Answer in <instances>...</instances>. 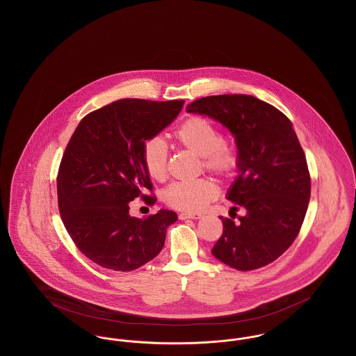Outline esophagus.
Instances as JSON below:
<instances>
[{
	"instance_id": "1",
	"label": "esophagus",
	"mask_w": 356,
	"mask_h": 356,
	"mask_svg": "<svg viewBox=\"0 0 356 356\" xmlns=\"http://www.w3.org/2000/svg\"><path fill=\"white\" fill-rule=\"evenodd\" d=\"M203 215L202 213H193V212H183L179 215V219L180 220H186V219H193V220H197V219H202Z\"/></svg>"
}]
</instances>
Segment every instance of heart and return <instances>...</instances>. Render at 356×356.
<instances>
[{
    "label": "heart",
    "instance_id": "heart-1",
    "mask_svg": "<svg viewBox=\"0 0 356 356\" xmlns=\"http://www.w3.org/2000/svg\"><path fill=\"white\" fill-rule=\"evenodd\" d=\"M175 140L188 151L203 157L205 170L220 177H231L238 167L236 148L227 144L220 129L200 116L186 119L175 132ZM143 163L153 180L163 181L168 173V149L159 137L143 145ZM218 196V186L209 179L173 183L164 191V200L172 208L199 212Z\"/></svg>",
    "mask_w": 356,
    "mask_h": 356
}]
</instances>
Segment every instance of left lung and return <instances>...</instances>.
I'll use <instances>...</instances> for the list:
<instances>
[{"mask_svg": "<svg viewBox=\"0 0 356 356\" xmlns=\"http://www.w3.org/2000/svg\"><path fill=\"white\" fill-rule=\"evenodd\" d=\"M188 113L220 122L235 137L238 167L227 199L245 209L235 224L220 216L222 235L212 254L238 271L276 260L298 236L311 195L303 148L292 122L279 109L247 95L203 97Z\"/></svg>", "mask_w": 356, "mask_h": 356, "instance_id": "obj_1", "label": "left lung"}]
</instances>
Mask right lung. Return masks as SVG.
Listing matches in <instances>:
<instances>
[{
	"mask_svg": "<svg viewBox=\"0 0 356 356\" xmlns=\"http://www.w3.org/2000/svg\"><path fill=\"white\" fill-rule=\"evenodd\" d=\"M183 100L122 99L80 121L63 156L58 209L69 236L83 254L104 268L132 271L160 254L173 211L137 219L129 203L152 183L143 163V145L167 128L183 109Z\"/></svg>",
	"mask_w": 356,
	"mask_h": 356,
	"instance_id": "add662e5",
	"label": "right lung"
}]
</instances>
